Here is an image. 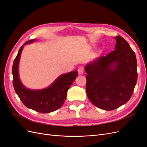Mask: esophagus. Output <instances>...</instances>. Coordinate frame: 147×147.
Returning <instances> with one entry per match:
<instances>
[{
	"label": "esophagus",
	"mask_w": 147,
	"mask_h": 147,
	"mask_svg": "<svg viewBox=\"0 0 147 147\" xmlns=\"http://www.w3.org/2000/svg\"><path fill=\"white\" fill-rule=\"evenodd\" d=\"M78 72L79 75H82V74H83V72H84V68H83V66L79 67L78 69Z\"/></svg>",
	"instance_id": "obj_1"
}]
</instances>
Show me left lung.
Here are the masks:
<instances>
[{
    "label": "left lung",
    "mask_w": 147,
    "mask_h": 147,
    "mask_svg": "<svg viewBox=\"0 0 147 147\" xmlns=\"http://www.w3.org/2000/svg\"><path fill=\"white\" fill-rule=\"evenodd\" d=\"M115 50L86 65V90L97 107L113 110L130 99L137 80L135 53L122 37L116 36Z\"/></svg>",
    "instance_id": "obj_1"
}]
</instances>
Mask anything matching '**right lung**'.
I'll return each mask as SVG.
<instances>
[{"label": "right lung", "instance_id": "add662e5", "mask_svg": "<svg viewBox=\"0 0 147 147\" xmlns=\"http://www.w3.org/2000/svg\"><path fill=\"white\" fill-rule=\"evenodd\" d=\"M35 39L25 42L20 48L13 64V84L16 94L23 104L36 112L47 113L59 109L63 105L67 92L78 76L77 70L62 75L50 86L42 90H30L21 83L18 74V64L24 45Z\"/></svg>", "mask_w": 147, "mask_h": 147}]
</instances>
